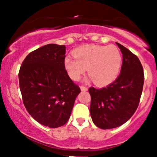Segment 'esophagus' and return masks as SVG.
Segmentation results:
<instances>
[{"mask_svg": "<svg viewBox=\"0 0 157 157\" xmlns=\"http://www.w3.org/2000/svg\"><path fill=\"white\" fill-rule=\"evenodd\" d=\"M80 89H81V91H88V89H87L86 87L84 86H80Z\"/></svg>", "mask_w": 157, "mask_h": 157, "instance_id": "esophagus-1", "label": "esophagus"}]
</instances>
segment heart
<instances>
[{
    "instance_id": "obj_1",
    "label": "heart",
    "mask_w": 157,
    "mask_h": 157,
    "mask_svg": "<svg viewBox=\"0 0 157 157\" xmlns=\"http://www.w3.org/2000/svg\"><path fill=\"white\" fill-rule=\"evenodd\" d=\"M73 58L66 57L65 68L73 80H78L87 71L89 78L98 86L110 84L118 75L122 65V55L115 46L85 45L73 51Z\"/></svg>"
}]
</instances>
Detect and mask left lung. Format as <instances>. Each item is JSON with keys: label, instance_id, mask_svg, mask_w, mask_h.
I'll use <instances>...</instances> for the list:
<instances>
[{"label": "left lung", "instance_id": "1", "mask_svg": "<svg viewBox=\"0 0 157 157\" xmlns=\"http://www.w3.org/2000/svg\"><path fill=\"white\" fill-rule=\"evenodd\" d=\"M116 44L123 54L120 75L107 86H92L89 89L92 121L103 129L118 127L131 118L139 106L144 83V73L139 58L121 44Z\"/></svg>", "mask_w": 157, "mask_h": 157}]
</instances>
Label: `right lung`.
Returning a JSON list of instances; mask_svg holds the SVG:
<instances>
[{
    "instance_id": "add662e5",
    "label": "right lung",
    "mask_w": 157,
    "mask_h": 157,
    "mask_svg": "<svg viewBox=\"0 0 157 157\" xmlns=\"http://www.w3.org/2000/svg\"><path fill=\"white\" fill-rule=\"evenodd\" d=\"M65 46L46 45L25 58L18 73L26 109L34 120L50 128L67 123L81 91L65 69Z\"/></svg>"
}]
</instances>
